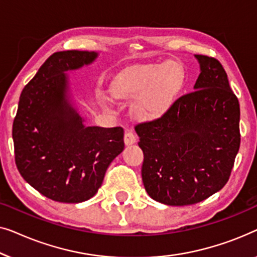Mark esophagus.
<instances>
[{"label":"esophagus","mask_w":257,"mask_h":257,"mask_svg":"<svg viewBox=\"0 0 257 257\" xmlns=\"http://www.w3.org/2000/svg\"><path fill=\"white\" fill-rule=\"evenodd\" d=\"M137 137L135 135V133L133 132V130H127L124 134V144L125 146H132L136 142Z\"/></svg>","instance_id":"obj_1"}]
</instances>
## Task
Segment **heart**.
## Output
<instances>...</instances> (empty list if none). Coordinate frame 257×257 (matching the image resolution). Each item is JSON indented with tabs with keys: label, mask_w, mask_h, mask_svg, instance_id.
Listing matches in <instances>:
<instances>
[{
	"label": "heart",
	"mask_w": 257,
	"mask_h": 257,
	"mask_svg": "<svg viewBox=\"0 0 257 257\" xmlns=\"http://www.w3.org/2000/svg\"><path fill=\"white\" fill-rule=\"evenodd\" d=\"M178 64L140 65L122 72L115 80L113 93L122 100H134L132 114L141 121H155L168 113L183 85Z\"/></svg>",
	"instance_id": "heart-1"
}]
</instances>
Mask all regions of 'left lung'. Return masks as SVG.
Returning a JSON list of instances; mask_svg holds the SVG:
<instances>
[{"mask_svg": "<svg viewBox=\"0 0 257 257\" xmlns=\"http://www.w3.org/2000/svg\"><path fill=\"white\" fill-rule=\"evenodd\" d=\"M194 57L200 65L194 91L164 116L135 127L144 187L169 206L197 204L221 190L240 148V104L226 71L215 58Z\"/></svg>", "mask_w": 257, "mask_h": 257, "instance_id": "obj_1", "label": "left lung"}]
</instances>
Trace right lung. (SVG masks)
Listing matches in <instances>:
<instances>
[{
  "instance_id": "obj_1",
  "label": "right lung",
  "mask_w": 257,
  "mask_h": 257,
  "mask_svg": "<svg viewBox=\"0 0 257 257\" xmlns=\"http://www.w3.org/2000/svg\"><path fill=\"white\" fill-rule=\"evenodd\" d=\"M94 51L50 56L20 96L13 124L15 162L27 183L49 199H91L124 149L121 127H87L71 99L68 71L92 64Z\"/></svg>"
}]
</instances>
